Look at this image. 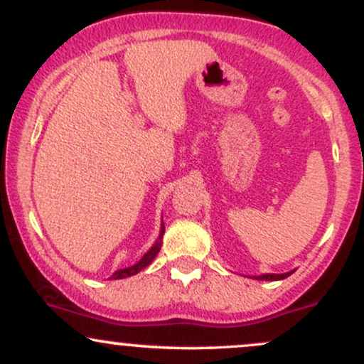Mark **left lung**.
I'll list each match as a JSON object with an SVG mask.
<instances>
[{
	"instance_id": "1",
	"label": "left lung",
	"mask_w": 364,
	"mask_h": 364,
	"mask_svg": "<svg viewBox=\"0 0 364 364\" xmlns=\"http://www.w3.org/2000/svg\"><path fill=\"white\" fill-rule=\"evenodd\" d=\"M292 272H287V274H263V275H257V281H281V279H286L289 277Z\"/></svg>"
}]
</instances>
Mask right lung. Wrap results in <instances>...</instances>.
<instances>
[{
	"mask_svg": "<svg viewBox=\"0 0 364 364\" xmlns=\"http://www.w3.org/2000/svg\"><path fill=\"white\" fill-rule=\"evenodd\" d=\"M162 235H164V224H162V228H161V235H159V240L156 241V245H154L152 248H150L149 252L145 253L144 257H141L140 260L135 263V265H132V267H127V269L116 270V272L111 275V279H127V277H129V275H135V274H139L140 270H144L145 267L150 265V263H152L154 258L157 257L159 250H161V246H162V241H161V240H162Z\"/></svg>",
	"mask_w": 364,
	"mask_h": 364,
	"instance_id": "obj_1",
	"label": "right lung"
}]
</instances>
